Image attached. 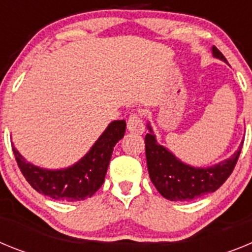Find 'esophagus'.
Masks as SVG:
<instances>
[{
	"instance_id": "obj_1",
	"label": "esophagus",
	"mask_w": 252,
	"mask_h": 252,
	"mask_svg": "<svg viewBox=\"0 0 252 252\" xmlns=\"http://www.w3.org/2000/svg\"><path fill=\"white\" fill-rule=\"evenodd\" d=\"M127 130L132 133H142L145 127H144V124H142V120L140 117V115L137 113H132L130 116V119L127 121Z\"/></svg>"
}]
</instances>
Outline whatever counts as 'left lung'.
<instances>
[{
	"label": "left lung",
	"instance_id": "8db88e82",
	"mask_svg": "<svg viewBox=\"0 0 252 252\" xmlns=\"http://www.w3.org/2000/svg\"><path fill=\"white\" fill-rule=\"evenodd\" d=\"M212 55L227 63V59L216 46ZM145 136L146 162L150 179L158 192L169 201H192L208 193L216 192L227 180L239 160L244 141L239 150L228 159L207 168H195L178 159L165 146L160 145L150 124Z\"/></svg>",
	"mask_w": 252,
	"mask_h": 252
}]
</instances>
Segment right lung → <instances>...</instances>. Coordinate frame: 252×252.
<instances>
[{"instance_id": "right-lung-1", "label": "right lung", "mask_w": 252, "mask_h": 252, "mask_svg": "<svg viewBox=\"0 0 252 252\" xmlns=\"http://www.w3.org/2000/svg\"><path fill=\"white\" fill-rule=\"evenodd\" d=\"M125 131V120L112 121L79 161L64 169L40 168L26 161L13 144L12 150L20 170L35 190L57 201H83L103 184L113 148L124 137Z\"/></svg>"}]
</instances>
